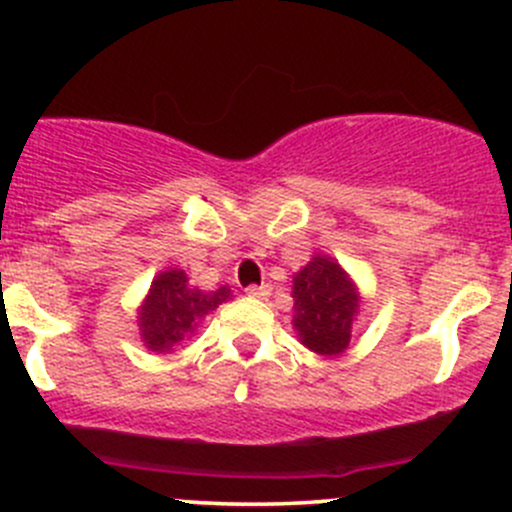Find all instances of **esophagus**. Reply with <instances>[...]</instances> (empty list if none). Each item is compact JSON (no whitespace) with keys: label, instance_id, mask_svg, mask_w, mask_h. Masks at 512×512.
Here are the masks:
<instances>
[{"label":"esophagus","instance_id":"obj_1","mask_svg":"<svg viewBox=\"0 0 512 512\" xmlns=\"http://www.w3.org/2000/svg\"><path fill=\"white\" fill-rule=\"evenodd\" d=\"M246 293L254 295V298H268V295H271V285H268V283L249 285V288H246Z\"/></svg>","mask_w":512,"mask_h":512}]
</instances>
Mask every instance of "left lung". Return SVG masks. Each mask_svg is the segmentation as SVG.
Masks as SVG:
<instances>
[{"label": "left lung", "mask_w": 512, "mask_h": 512, "mask_svg": "<svg viewBox=\"0 0 512 512\" xmlns=\"http://www.w3.org/2000/svg\"><path fill=\"white\" fill-rule=\"evenodd\" d=\"M293 327L320 356H339L351 342L361 310L359 288L334 258L317 254L293 276Z\"/></svg>", "instance_id": "left-lung-1"}]
</instances>
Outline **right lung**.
Instances as JSON below:
<instances>
[{"instance_id": "1", "label": "right lung", "mask_w": 512, "mask_h": 512, "mask_svg": "<svg viewBox=\"0 0 512 512\" xmlns=\"http://www.w3.org/2000/svg\"><path fill=\"white\" fill-rule=\"evenodd\" d=\"M229 298V285L205 293L188 283L185 271L168 268L153 278L144 305L139 307L141 342L158 354L170 351L183 339L192 337L197 324Z\"/></svg>"}]
</instances>
